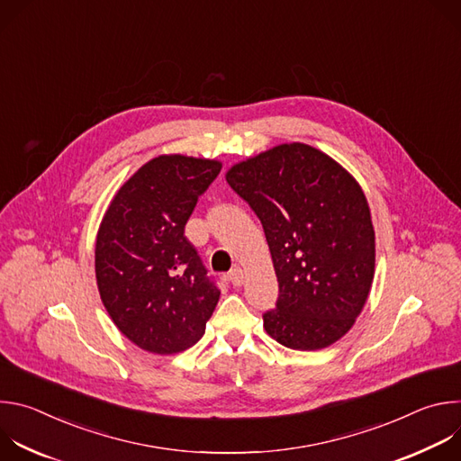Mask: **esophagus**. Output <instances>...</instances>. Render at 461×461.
I'll use <instances>...</instances> for the list:
<instances>
[{
    "instance_id": "esophagus-1",
    "label": "esophagus",
    "mask_w": 461,
    "mask_h": 461,
    "mask_svg": "<svg viewBox=\"0 0 461 461\" xmlns=\"http://www.w3.org/2000/svg\"><path fill=\"white\" fill-rule=\"evenodd\" d=\"M230 281H231V285L233 286H242L244 285V279H246V276H244V270L242 268H233L231 272H230Z\"/></svg>"
}]
</instances>
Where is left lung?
<instances>
[{"instance_id":"1","label":"left lung","mask_w":461,"mask_h":461,"mask_svg":"<svg viewBox=\"0 0 461 461\" xmlns=\"http://www.w3.org/2000/svg\"><path fill=\"white\" fill-rule=\"evenodd\" d=\"M226 180L258 217L279 283L267 332L294 350L341 339L374 279L375 239L365 193L334 158L283 144L235 164Z\"/></svg>"}]
</instances>
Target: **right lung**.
<instances>
[{
	"mask_svg": "<svg viewBox=\"0 0 461 461\" xmlns=\"http://www.w3.org/2000/svg\"><path fill=\"white\" fill-rule=\"evenodd\" d=\"M221 162L162 155L114 194L95 249L102 303L118 330L153 354H176L204 336L221 290L184 228Z\"/></svg>",
	"mask_w": 461,
	"mask_h": 461,
	"instance_id": "1",
	"label": "right lung"
}]
</instances>
